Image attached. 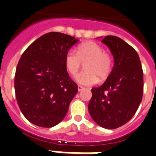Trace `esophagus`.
Segmentation results:
<instances>
[{
  "label": "esophagus",
  "mask_w": 156,
  "mask_h": 156,
  "mask_svg": "<svg viewBox=\"0 0 156 156\" xmlns=\"http://www.w3.org/2000/svg\"><path fill=\"white\" fill-rule=\"evenodd\" d=\"M85 88L83 87V86H78V91H82V89H84Z\"/></svg>",
  "instance_id": "obj_1"
}]
</instances>
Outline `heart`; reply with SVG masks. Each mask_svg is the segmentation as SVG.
<instances>
[{
  "mask_svg": "<svg viewBox=\"0 0 156 156\" xmlns=\"http://www.w3.org/2000/svg\"><path fill=\"white\" fill-rule=\"evenodd\" d=\"M82 62L85 70L75 76V81L83 86H91L99 79H104L110 74L112 59L104 49L93 41L83 43L77 48V52L69 50L65 56V65L70 74H76Z\"/></svg>",
  "mask_w": 156,
  "mask_h": 156,
  "instance_id": "heart-1",
  "label": "heart"
}]
</instances>
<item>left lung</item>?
Segmentation results:
<instances>
[{
    "label": "left lung",
    "mask_w": 156,
    "mask_h": 156,
    "mask_svg": "<svg viewBox=\"0 0 156 156\" xmlns=\"http://www.w3.org/2000/svg\"><path fill=\"white\" fill-rule=\"evenodd\" d=\"M101 42L110 49L115 63L105 82L91 89L88 108L95 122L113 129L128 122L136 113L143 96V70L137 52L122 39L108 35Z\"/></svg>",
    "instance_id": "left-lung-1"
}]
</instances>
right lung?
Instances as JSON below:
<instances>
[{"mask_svg":"<svg viewBox=\"0 0 156 156\" xmlns=\"http://www.w3.org/2000/svg\"><path fill=\"white\" fill-rule=\"evenodd\" d=\"M78 41L70 35L50 32L22 55L15 75L16 100L22 113L34 125L52 127L67 115L78 86L69 77L65 56Z\"/></svg>","mask_w":156,"mask_h":156,"instance_id":"add662e5","label":"right lung"}]
</instances>
